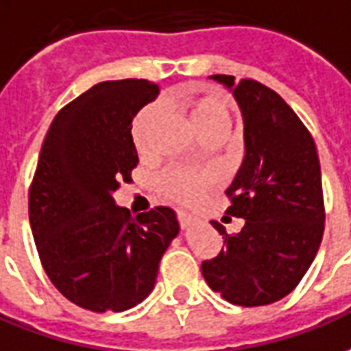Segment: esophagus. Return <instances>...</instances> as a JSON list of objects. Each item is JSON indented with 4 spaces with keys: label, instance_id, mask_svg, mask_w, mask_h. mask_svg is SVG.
<instances>
[{
    "label": "esophagus",
    "instance_id": "esophagus-1",
    "mask_svg": "<svg viewBox=\"0 0 351 351\" xmlns=\"http://www.w3.org/2000/svg\"><path fill=\"white\" fill-rule=\"evenodd\" d=\"M197 220L192 217V215H188V213H178V224L180 228H190L192 224H195Z\"/></svg>",
    "mask_w": 351,
    "mask_h": 351
}]
</instances>
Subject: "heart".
Listing matches in <instances>:
<instances>
[{
  "label": "heart",
  "instance_id": "heart-1",
  "mask_svg": "<svg viewBox=\"0 0 351 351\" xmlns=\"http://www.w3.org/2000/svg\"><path fill=\"white\" fill-rule=\"evenodd\" d=\"M167 106V102H163ZM182 110L188 121L192 123L195 133L199 134L203 141L207 138H224L234 121V112L232 104L220 93L209 90L201 93L193 99L186 100ZM161 121V110L158 106H148L138 112L134 117L133 127H131V136L136 154L142 159H150L154 156L152 148V136L158 129ZM215 184V178L207 173H197V171H188V169L173 167L165 171L159 178V192L163 197L182 203V205H193L205 197Z\"/></svg>",
  "mask_w": 351,
  "mask_h": 351
}]
</instances>
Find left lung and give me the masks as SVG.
<instances>
[{"label": "left lung", "instance_id": "left-lung-1", "mask_svg": "<svg viewBox=\"0 0 351 351\" xmlns=\"http://www.w3.org/2000/svg\"><path fill=\"white\" fill-rule=\"evenodd\" d=\"M241 108L245 158L226 190L228 215L243 218L224 249L203 261L207 285L235 306H266L295 289L317 254L325 230L321 169L312 134L276 90L217 73Z\"/></svg>", "mask_w": 351, "mask_h": 351}]
</instances>
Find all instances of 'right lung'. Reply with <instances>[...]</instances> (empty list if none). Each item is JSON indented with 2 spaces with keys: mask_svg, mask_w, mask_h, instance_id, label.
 I'll return each mask as SVG.
<instances>
[{
  "mask_svg": "<svg viewBox=\"0 0 351 351\" xmlns=\"http://www.w3.org/2000/svg\"><path fill=\"white\" fill-rule=\"evenodd\" d=\"M158 93L148 80L97 83L56 114L39 152L28 195L39 261L58 293L90 312L141 304L178 234L173 209L133 217L114 201L138 163L133 117Z\"/></svg>",
  "mask_w": 351,
  "mask_h": 351,
  "instance_id": "right-lung-1",
  "label": "right lung"
}]
</instances>
